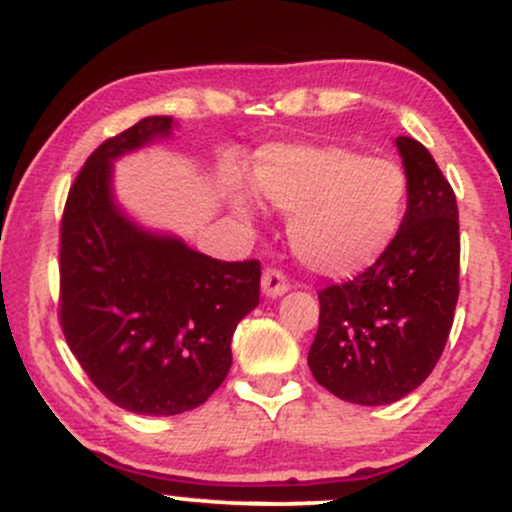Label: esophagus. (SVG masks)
<instances>
[{
	"label": "esophagus",
	"instance_id": "obj_1",
	"mask_svg": "<svg viewBox=\"0 0 512 512\" xmlns=\"http://www.w3.org/2000/svg\"><path fill=\"white\" fill-rule=\"evenodd\" d=\"M289 289H291V284H289V279H286V274L281 272V269H274V267L264 269V274H262L264 296H269V298L284 296V293Z\"/></svg>",
	"mask_w": 512,
	"mask_h": 512
}]
</instances>
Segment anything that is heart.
Returning a JSON list of instances; mask_svg holds the SVG:
<instances>
[{
  "label": "heart",
  "mask_w": 512,
  "mask_h": 512,
  "mask_svg": "<svg viewBox=\"0 0 512 512\" xmlns=\"http://www.w3.org/2000/svg\"><path fill=\"white\" fill-rule=\"evenodd\" d=\"M255 192L289 214L293 255L315 274L346 279L373 267L404 223L409 178L390 158L346 146H272L257 156ZM248 211V199H236Z\"/></svg>",
  "instance_id": "obj_1"
}]
</instances>
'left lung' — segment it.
<instances>
[{
	"mask_svg": "<svg viewBox=\"0 0 512 512\" xmlns=\"http://www.w3.org/2000/svg\"><path fill=\"white\" fill-rule=\"evenodd\" d=\"M409 178L404 223L373 267L317 293L320 325L308 366L344 402L380 407L436 368L460 296L455 192L421 142L399 137Z\"/></svg>",
	"mask_w": 512,
	"mask_h": 512,
	"instance_id": "obj_1",
	"label": "left lung"
}]
</instances>
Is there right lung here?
I'll return each instance as SVG.
<instances>
[{
	"label": "right lung",
	"instance_id": "add662e5",
	"mask_svg": "<svg viewBox=\"0 0 512 512\" xmlns=\"http://www.w3.org/2000/svg\"><path fill=\"white\" fill-rule=\"evenodd\" d=\"M144 117L88 156L60 223V325L91 383L144 416L197 409L231 370L238 322L260 303V262H223L120 214L113 158L168 137Z\"/></svg>",
	"mask_w": 512,
	"mask_h": 512
}]
</instances>
